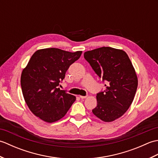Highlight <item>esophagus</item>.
Masks as SVG:
<instances>
[{"instance_id":"34e87169","label":"esophagus","mask_w":158,"mask_h":158,"mask_svg":"<svg viewBox=\"0 0 158 158\" xmlns=\"http://www.w3.org/2000/svg\"><path fill=\"white\" fill-rule=\"evenodd\" d=\"M79 98H81V99H84V98H87V96H79Z\"/></svg>"}]
</instances>
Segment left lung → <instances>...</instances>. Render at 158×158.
Returning a JSON list of instances; mask_svg holds the SVG:
<instances>
[{"label":"left lung","instance_id":"left-lung-1","mask_svg":"<svg viewBox=\"0 0 158 158\" xmlns=\"http://www.w3.org/2000/svg\"><path fill=\"white\" fill-rule=\"evenodd\" d=\"M84 58L106 89L97 94V106L92 113L105 122L122 116L132 104L138 86L135 70L127 53L102 47L84 53Z\"/></svg>","mask_w":158,"mask_h":158}]
</instances>
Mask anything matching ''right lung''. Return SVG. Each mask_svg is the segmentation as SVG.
<instances>
[{
    "mask_svg": "<svg viewBox=\"0 0 158 158\" xmlns=\"http://www.w3.org/2000/svg\"><path fill=\"white\" fill-rule=\"evenodd\" d=\"M81 53L48 48L32 56L22 73L21 87L26 103L36 117L52 123L66 115L76 98L60 89V83Z\"/></svg>",
    "mask_w": 158,
    "mask_h": 158,
    "instance_id": "obj_1",
    "label": "right lung"
}]
</instances>
